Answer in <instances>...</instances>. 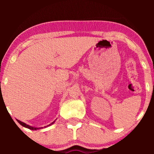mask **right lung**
I'll return each instance as SVG.
<instances>
[{
	"label": "right lung",
	"mask_w": 154,
	"mask_h": 154,
	"mask_svg": "<svg viewBox=\"0 0 154 154\" xmlns=\"http://www.w3.org/2000/svg\"><path fill=\"white\" fill-rule=\"evenodd\" d=\"M17 122H18V123L20 124V125H21V126H23V127H26V128H28V129H29V130H37V129H39V128H35V127H31V126H29V125H26L25 123H24V122H21V121H19V120H17ZM54 122H52V123L51 124V125H53V124H54ZM49 125H48V126H49Z\"/></svg>",
	"instance_id": "obj_1"
}]
</instances>
